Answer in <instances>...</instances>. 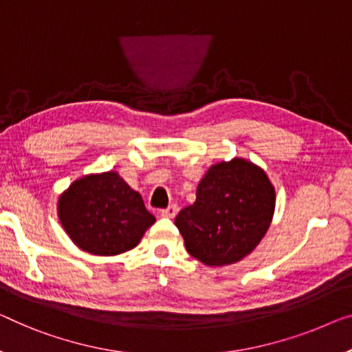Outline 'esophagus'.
Returning <instances> with one entry per match:
<instances>
[{"label":"esophagus","mask_w":352,"mask_h":352,"mask_svg":"<svg viewBox=\"0 0 352 352\" xmlns=\"http://www.w3.org/2000/svg\"><path fill=\"white\" fill-rule=\"evenodd\" d=\"M177 206H169L167 208L161 210V217L162 218H174L177 214Z\"/></svg>","instance_id":"esophagus-1"}]
</instances>
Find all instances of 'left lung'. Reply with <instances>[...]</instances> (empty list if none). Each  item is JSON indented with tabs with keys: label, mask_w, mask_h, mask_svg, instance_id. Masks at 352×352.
Wrapping results in <instances>:
<instances>
[{
	"label": "left lung",
	"mask_w": 352,
	"mask_h": 352,
	"mask_svg": "<svg viewBox=\"0 0 352 352\" xmlns=\"http://www.w3.org/2000/svg\"><path fill=\"white\" fill-rule=\"evenodd\" d=\"M275 190L265 172L235 158L207 170L196 202L180 210L175 226L186 251L207 265H228L256 248L270 226Z\"/></svg>",
	"instance_id": "8db88e82"
}]
</instances>
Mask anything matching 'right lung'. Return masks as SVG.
<instances>
[{
	"label": "right lung",
	"instance_id": "right-lung-1",
	"mask_svg": "<svg viewBox=\"0 0 352 352\" xmlns=\"http://www.w3.org/2000/svg\"><path fill=\"white\" fill-rule=\"evenodd\" d=\"M58 214L72 242L98 256L133 250L155 217L117 172L87 175L61 194Z\"/></svg>",
	"mask_w": 352,
	"mask_h": 352
}]
</instances>
